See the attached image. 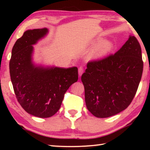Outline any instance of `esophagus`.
I'll return each mask as SVG.
<instances>
[{
  "label": "esophagus",
  "instance_id": "esophagus-1",
  "mask_svg": "<svg viewBox=\"0 0 150 150\" xmlns=\"http://www.w3.org/2000/svg\"><path fill=\"white\" fill-rule=\"evenodd\" d=\"M83 72H84V69H83V67H82V66H81V67H80L79 68V74L80 76H81V75L83 74Z\"/></svg>",
  "mask_w": 150,
  "mask_h": 150
}]
</instances>
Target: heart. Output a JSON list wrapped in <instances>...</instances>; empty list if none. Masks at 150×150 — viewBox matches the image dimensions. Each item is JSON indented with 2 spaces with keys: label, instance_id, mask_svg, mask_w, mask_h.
<instances>
[{
  "label": "heart",
  "instance_id": "heart-1",
  "mask_svg": "<svg viewBox=\"0 0 150 150\" xmlns=\"http://www.w3.org/2000/svg\"><path fill=\"white\" fill-rule=\"evenodd\" d=\"M113 45L112 43L108 40H104L100 42L92 52L91 57L93 59H98L103 57L112 50Z\"/></svg>",
  "mask_w": 150,
  "mask_h": 150
}]
</instances>
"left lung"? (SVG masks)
Listing matches in <instances>:
<instances>
[{"label": "left lung", "mask_w": 150, "mask_h": 150, "mask_svg": "<svg viewBox=\"0 0 150 150\" xmlns=\"http://www.w3.org/2000/svg\"><path fill=\"white\" fill-rule=\"evenodd\" d=\"M81 76L87 109L96 117L106 118L130 105L142 76L140 44L134 36L115 54L91 61Z\"/></svg>", "instance_id": "left-lung-1"}]
</instances>
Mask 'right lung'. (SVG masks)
Returning <instances> with one entry per match:
<instances>
[{"mask_svg":"<svg viewBox=\"0 0 150 150\" xmlns=\"http://www.w3.org/2000/svg\"><path fill=\"white\" fill-rule=\"evenodd\" d=\"M48 33L46 28L24 32L12 48L9 62L18 102L28 113L41 118L50 117L58 111L65 92L79 79L76 67H44L33 62V45Z\"/></svg>","mask_w":150,"mask_h":150,"instance_id":"add662e5","label":"right lung"}]
</instances>
